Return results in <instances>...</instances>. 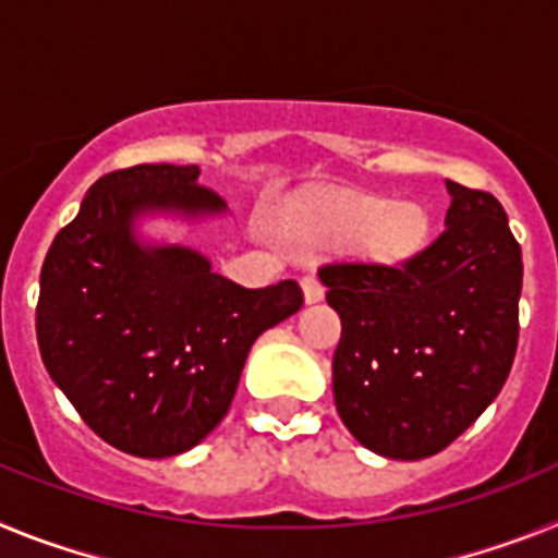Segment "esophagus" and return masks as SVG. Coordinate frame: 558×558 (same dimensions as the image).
Listing matches in <instances>:
<instances>
[{
	"mask_svg": "<svg viewBox=\"0 0 558 558\" xmlns=\"http://www.w3.org/2000/svg\"><path fill=\"white\" fill-rule=\"evenodd\" d=\"M302 290H304V302L315 304L324 299V284L315 279V276H304L302 279Z\"/></svg>",
	"mask_w": 558,
	"mask_h": 558,
	"instance_id": "1",
	"label": "esophagus"
}]
</instances>
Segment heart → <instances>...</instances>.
I'll use <instances>...</instances> for the list:
<instances>
[{"mask_svg":"<svg viewBox=\"0 0 558 558\" xmlns=\"http://www.w3.org/2000/svg\"><path fill=\"white\" fill-rule=\"evenodd\" d=\"M427 211L413 201H388L366 192H340L313 206L293 234L304 243L354 248L377 263H405L427 240Z\"/></svg>","mask_w":558,"mask_h":558,"instance_id":"1","label":"heart"}]
</instances>
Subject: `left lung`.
Returning <instances> with one entry per match:
<instances>
[{
	"label": "left lung",
	"instance_id": "8db88e82",
	"mask_svg": "<svg viewBox=\"0 0 558 558\" xmlns=\"http://www.w3.org/2000/svg\"><path fill=\"white\" fill-rule=\"evenodd\" d=\"M447 229L408 263L327 265L332 391L360 445L418 461L495 402L517 352L522 254L500 201L447 181Z\"/></svg>",
	"mask_w": 558,
	"mask_h": 558
}]
</instances>
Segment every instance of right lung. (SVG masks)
Returning a JSON list of instances; mask_svg holds the SVG:
<instances>
[{
  "label": "right lung",
  "mask_w": 558,
  "mask_h": 558,
  "mask_svg": "<svg viewBox=\"0 0 558 558\" xmlns=\"http://www.w3.org/2000/svg\"><path fill=\"white\" fill-rule=\"evenodd\" d=\"M198 175L195 165L108 172L41 268L36 335L49 377L102 441L140 458L201 445L229 413L254 340L304 302L293 279L248 290L201 251L140 236L153 215H226Z\"/></svg>",
  "instance_id": "add662e5"
}]
</instances>
